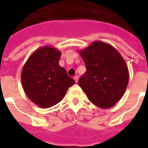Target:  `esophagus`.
Returning a JSON list of instances; mask_svg holds the SVG:
<instances>
[{"instance_id":"obj_1","label":"esophagus","mask_w":148,"mask_h":148,"mask_svg":"<svg viewBox=\"0 0 148 148\" xmlns=\"http://www.w3.org/2000/svg\"><path fill=\"white\" fill-rule=\"evenodd\" d=\"M74 81H75V82H78V77H77V75H76V76H74Z\"/></svg>"}]
</instances>
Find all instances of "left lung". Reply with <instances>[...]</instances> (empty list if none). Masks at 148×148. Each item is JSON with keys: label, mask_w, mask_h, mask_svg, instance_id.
Here are the masks:
<instances>
[{"label": "left lung", "mask_w": 148, "mask_h": 148, "mask_svg": "<svg viewBox=\"0 0 148 148\" xmlns=\"http://www.w3.org/2000/svg\"><path fill=\"white\" fill-rule=\"evenodd\" d=\"M86 66L78 85L95 106L109 109L124 95L128 84L127 64L117 50L101 41H94L79 51Z\"/></svg>", "instance_id": "8db88e82"}]
</instances>
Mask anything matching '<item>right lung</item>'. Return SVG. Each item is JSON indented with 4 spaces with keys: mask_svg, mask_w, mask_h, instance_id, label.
<instances>
[{
    "mask_svg": "<svg viewBox=\"0 0 148 148\" xmlns=\"http://www.w3.org/2000/svg\"><path fill=\"white\" fill-rule=\"evenodd\" d=\"M61 51L43 46L30 55L21 72V82L27 97L41 108L60 102L75 82L58 64Z\"/></svg>",
    "mask_w": 148,
    "mask_h": 148,
    "instance_id": "add662e5",
    "label": "right lung"
}]
</instances>
